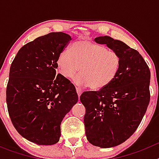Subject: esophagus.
Masks as SVG:
<instances>
[{
	"label": "esophagus",
	"instance_id": "1",
	"mask_svg": "<svg viewBox=\"0 0 159 159\" xmlns=\"http://www.w3.org/2000/svg\"><path fill=\"white\" fill-rule=\"evenodd\" d=\"M76 92H77V94H78L79 98H80V95H81V94H82L83 91L81 89H80V88H76Z\"/></svg>",
	"mask_w": 159,
	"mask_h": 159
}]
</instances>
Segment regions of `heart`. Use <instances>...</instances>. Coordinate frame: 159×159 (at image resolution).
<instances>
[{
	"mask_svg": "<svg viewBox=\"0 0 159 159\" xmlns=\"http://www.w3.org/2000/svg\"><path fill=\"white\" fill-rule=\"evenodd\" d=\"M57 67L65 78H71L80 70V74L74 79L75 84L98 91L116 78L121 67V57L106 46L83 40L73 43L70 52L64 50L59 55Z\"/></svg>",
	"mask_w": 159,
	"mask_h": 159,
	"instance_id": "obj_1",
	"label": "heart"
}]
</instances>
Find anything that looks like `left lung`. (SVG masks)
Returning <instances> with one entry per match:
<instances>
[{"label":"left lung","instance_id":"8db88e82","mask_svg":"<svg viewBox=\"0 0 159 159\" xmlns=\"http://www.w3.org/2000/svg\"><path fill=\"white\" fill-rule=\"evenodd\" d=\"M95 41L119 53L121 67L113 82L99 91L83 92L84 127L92 145L110 148L124 143L139 126L150 102L151 71L139 52L110 36Z\"/></svg>","mask_w":159,"mask_h":159}]
</instances>
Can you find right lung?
Instances as JSON below:
<instances>
[{
    "instance_id": "right-lung-1",
    "label": "right lung",
    "mask_w": 159,
    "mask_h": 159,
    "mask_svg": "<svg viewBox=\"0 0 159 159\" xmlns=\"http://www.w3.org/2000/svg\"><path fill=\"white\" fill-rule=\"evenodd\" d=\"M71 40L61 32L40 36L20 49L11 64L8 115L18 133L39 145L58 143L61 122L78 101L69 80L56 75L57 58Z\"/></svg>"
}]
</instances>
